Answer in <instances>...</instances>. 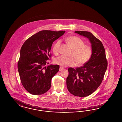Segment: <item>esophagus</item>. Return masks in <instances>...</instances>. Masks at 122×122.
Returning <instances> with one entry per match:
<instances>
[{"mask_svg":"<svg viewBox=\"0 0 122 122\" xmlns=\"http://www.w3.org/2000/svg\"><path fill=\"white\" fill-rule=\"evenodd\" d=\"M64 69V68L63 67H60V68H59V71H62V70H63Z\"/></svg>","mask_w":122,"mask_h":122,"instance_id":"34e87169","label":"esophagus"}]
</instances>
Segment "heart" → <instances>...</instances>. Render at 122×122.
<instances>
[{
  "label": "heart",
  "mask_w": 122,
  "mask_h": 122,
  "mask_svg": "<svg viewBox=\"0 0 122 122\" xmlns=\"http://www.w3.org/2000/svg\"><path fill=\"white\" fill-rule=\"evenodd\" d=\"M69 47L72 49L71 57L60 56L55 59V63L63 67L78 66L86 63L90 59L92 54V49L88 45H84V42L81 38L76 36H70L66 39ZM61 41L56 42L53 47V51L55 54L59 53Z\"/></svg>",
  "instance_id": "heart-1"
}]
</instances>
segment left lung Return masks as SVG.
I'll list each match as a JSON object with an SVG mask.
<instances>
[{
  "label": "left lung",
  "instance_id": "1",
  "mask_svg": "<svg viewBox=\"0 0 122 122\" xmlns=\"http://www.w3.org/2000/svg\"><path fill=\"white\" fill-rule=\"evenodd\" d=\"M75 32L88 38L92 44V54L84 65L75 69H68L67 86L73 95L80 97H87L100 86L107 68L108 62L105 50L102 42L88 31Z\"/></svg>",
  "mask_w": 122,
  "mask_h": 122
}]
</instances>
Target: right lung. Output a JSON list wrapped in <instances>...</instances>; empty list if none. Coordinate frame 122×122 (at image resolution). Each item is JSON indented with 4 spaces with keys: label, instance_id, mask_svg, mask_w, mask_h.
I'll use <instances>...</instances> for the list:
<instances>
[{
    "label": "right lung",
    "instance_id": "right-lung-1",
    "mask_svg": "<svg viewBox=\"0 0 122 122\" xmlns=\"http://www.w3.org/2000/svg\"><path fill=\"white\" fill-rule=\"evenodd\" d=\"M65 31H40L28 38L20 51L17 68L21 84L34 95H42L51 88V79L58 72L59 65L46 67L53 43Z\"/></svg>",
    "mask_w": 122,
    "mask_h": 122
}]
</instances>
